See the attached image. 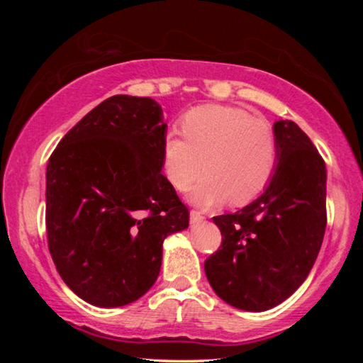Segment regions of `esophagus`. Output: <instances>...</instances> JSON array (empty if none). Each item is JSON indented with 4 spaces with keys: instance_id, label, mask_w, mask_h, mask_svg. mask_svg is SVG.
Returning <instances> with one entry per match:
<instances>
[{
    "instance_id": "esophagus-1",
    "label": "esophagus",
    "mask_w": 363,
    "mask_h": 363,
    "mask_svg": "<svg viewBox=\"0 0 363 363\" xmlns=\"http://www.w3.org/2000/svg\"><path fill=\"white\" fill-rule=\"evenodd\" d=\"M203 219H205V218L201 216V213L195 211V210L190 211V224H200Z\"/></svg>"
}]
</instances>
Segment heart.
Listing matches in <instances>:
<instances>
[{
	"label": "heart",
	"instance_id": "obj_1",
	"mask_svg": "<svg viewBox=\"0 0 363 363\" xmlns=\"http://www.w3.org/2000/svg\"><path fill=\"white\" fill-rule=\"evenodd\" d=\"M182 136L168 134L162 158L168 181L187 190L201 169L190 201L214 206L229 200L242 206L257 199L272 179L279 149L274 130L240 107L208 104L182 118Z\"/></svg>",
	"mask_w": 363,
	"mask_h": 363
}]
</instances>
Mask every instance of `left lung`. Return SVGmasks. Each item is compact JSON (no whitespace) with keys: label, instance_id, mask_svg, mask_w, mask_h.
Instances as JSON below:
<instances>
[{"label":"left lung","instance_id":"obj_1","mask_svg":"<svg viewBox=\"0 0 363 363\" xmlns=\"http://www.w3.org/2000/svg\"><path fill=\"white\" fill-rule=\"evenodd\" d=\"M277 164L264 192L233 214L213 218L220 250L205 261L214 293L237 309L284 303L309 275L327 227V168L294 121L274 123Z\"/></svg>","mask_w":363,"mask_h":363}]
</instances>
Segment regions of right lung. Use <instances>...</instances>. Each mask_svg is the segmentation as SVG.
Segmentation results:
<instances>
[{
	"label": "right lung",
	"mask_w": 363,
	"mask_h": 363,
	"mask_svg": "<svg viewBox=\"0 0 363 363\" xmlns=\"http://www.w3.org/2000/svg\"><path fill=\"white\" fill-rule=\"evenodd\" d=\"M163 110L116 94L84 115L46 168L49 253L86 303L120 307L150 290L163 240L189 227L187 206L162 174Z\"/></svg>",
	"instance_id": "add662e5"
}]
</instances>
